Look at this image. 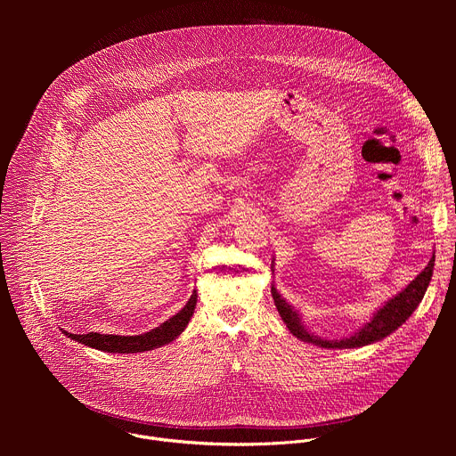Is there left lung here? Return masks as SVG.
<instances>
[{
  "mask_svg": "<svg viewBox=\"0 0 456 456\" xmlns=\"http://www.w3.org/2000/svg\"><path fill=\"white\" fill-rule=\"evenodd\" d=\"M433 267H435V256H431L429 264L426 265V269L413 280L410 281V285L406 289H403L399 294H395L392 299H387L377 312H373V315L370 317L368 322H364L362 327L352 334L350 338H343V339H327V338H319L314 332H310L305 327L303 315L299 314V310L290 305L280 292L278 289L273 285L271 292H273V299L274 305L283 319V322L287 324V329L290 330L292 336H296L297 339L321 346V348H361L371 343H377L384 338H387L389 334H394L399 327L408 321V317L415 312V308L419 306V303L422 301L431 276H433ZM273 274H274V257H273Z\"/></svg>",
  "mask_w": 456,
  "mask_h": 456,
  "instance_id": "obj_1",
  "label": "left lung"
}]
</instances>
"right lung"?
I'll use <instances>...</instances> for the list:
<instances>
[{
  "instance_id": "1",
  "label": "right lung",
  "mask_w": 456,
  "mask_h": 456,
  "mask_svg": "<svg viewBox=\"0 0 456 456\" xmlns=\"http://www.w3.org/2000/svg\"><path fill=\"white\" fill-rule=\"evenodd\" d=\"M197 290H192L189 301L185 303V306L175 314L173 317H169L167 321H164L162 324H159L157 329L139 334V336H113V334H99V332H90L85 336L79 334H62L95 350L101 352H110V354H137V352H150L155 348H160L171 341H175L187 327V322L191 321L194 308H197Z\"/></svg>"
}]
</instances>
